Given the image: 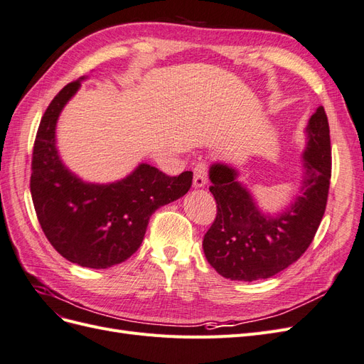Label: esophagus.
Masks as SVG:
<instances>
[{
  "label": "esophagus",
  "instance_id": "1",
  "mask_svg": "<svg viewBox=\"0 0 364 364\" xmlns=\"http://www.w3.org/2000/svg\"><path fill=\"white\" fill-rule=\"evenodd\" d=\"M208 182V165L205 162H199L194 167V179L193 185L194 188H202Z\"/></svg>",
  "mask_w": 364,
  "mask_h": 364
}]
</instances>
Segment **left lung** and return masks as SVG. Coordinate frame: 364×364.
I'll list each match as a JSON object with an SVG mask.
<instances>
[{
	"label": "left lung",
	"instance_id": "left-lung-1",
	"mask_svg": "<svg viewBox=\"0 0 364 364\" xmlns=\"http://www.w3.org/2000/svg\"><path fill=\"white\" fill-rule=\"evenodd\" d=\"M301 186L281 211H262L230 164L214 162L209 181L217 217L203 237V252L218 274L258 281L287 269L311 245L326 208L331 179V142L323 106L305 127Z\"/></svg>",
	"mask_w": 364,
	"mask_h": 364
}]
</instances>
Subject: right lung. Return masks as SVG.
I'll list each match as a JSON object with an SVG mask.
<instances>
[{
  "mask_svg": "<svg viewBox=\"0 0 364 364\" xmlns=\"http://www.w3.org/2000/svg\"><path fill=\"white\" fill-rule=\"evenodd\" d=\"M87 77H79L53 98L33 149L30 191L43 234L60 255L90 269H107L134 255L150 215L191 188L193 173L170 178L141 162L126 178L95 183L73 173L56 146L63 107Z\"/></svg>",
  "mask_w": 364,
  "mask_h": 364,
  "instance_id": "right-lung-1",
  "label": "right lung"
}]
</instances>
